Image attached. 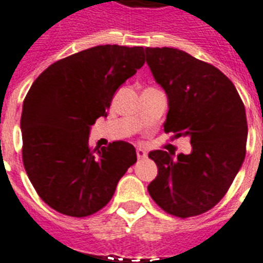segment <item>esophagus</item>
Wrapping results in <instances>:
<instances>
[{
	"label": "esophagus",
	"instance_id": "34e87169",
	"mask_svg": "<svg viewBox=\"0 0 263 263\" xmlns=\"http://www.w3.org/2000/svg\"><path fill=\"white\" fill-rule=\"evenodd\" d=\"M136 156H138V158H145L147 156V153H146V150L139 147V149H136Z\"/></svg>",
	"mask_w": 263,
	"mask_h": 263
}]
</instances>
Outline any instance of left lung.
Wrapping results in <instances>:
<instances>
[{
	"instance_id": "8db88e82",
	"label": "left lung",
	"mask_w": 263,
	"mask_h": 263,
	"mask_svg": "<svg viewBox=\"0 0 263 263\" xmlns=\"http://www.w3.org/2000/svg\"><path fill=\"white\" fill-rule=\"evenodd\" d=\"M146 62L168 96L164 131L189 136L192 153L150 152L158 168L147 186L158 207L178 218L219 203L246 157L247 117L237 89L215 66L175 48H145Z\"/></svg>"
}]
</instances>
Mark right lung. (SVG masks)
<instances>
[{
    "label": "right lung",
    "instance_id": "right-lung-1",
    "mask_svg": "<svg viewBox=\"0 0 263 263\" xmlns=\"http://www.w3.org/2000/svg\"><path fill=\"white\" fill-rule=\"evenodd\" d=\"M145 65L142 47L99 45L52 63L23 102L22 158L44 203L84 218L105 207L136 163L135 147L116 140L89 146V128L106 117L114 92Z\"/></svg>",
    "mask_w": 263,
    "mask_h": 263
}]
</instances>
